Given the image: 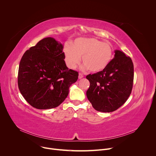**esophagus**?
Wrapping results in <instances>:
<instances>
[{
  "instance_id": "obj_1",
  "label": "esophagus",
  "mask_w": 156,
  "mask_h": 156,
  "mask_svg": "<svg viewBox=\"0 0 156 156\" xmlns=\"http://www.w3.org/2000/svg\"><path fill=\"white\" fill-rule=\"evenodd\" d=\"M83 77V75L81 73H79L78 74V78L79 79H81Z\"/></svg>"
}]
</instances>
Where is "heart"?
<instances>
[{"mask_svg": "<svg viewBox=\"0 0 156 156\" xmlns=\"http://www.w3.org/2000/svg\"><path fill=\"white\" fill-rule=\"evenodd\" d=\"M63 53L65 63L69 69H75L82 57L83 69L90 70L93 73L104 70L114 57L112 46L96 38H76L71 46H65Z\"/></svg>", "mask_w": 156, "mask_h": 156, "instance_id": "obj_1", "label": "heart"}]
</instances>
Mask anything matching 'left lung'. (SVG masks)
Segmentation results:
<instances>
[{"label": "left lung", "instance_id": "8db88e82", "mask_svg": "<svg viewBox=\"0 0 156 156\" xmlns=\"http://www.w3.org/2000/svg\"><path fill=\"white\" fill-rule=\"evenodd\" d=\"M114 52V58L104 70L86 76L90 83L87 98L101 112H113L121 107L133 87L134 66L131 58L121 51Z\"/></svg>", "mask_w": 156, "mask_h": 156}]
</instances>
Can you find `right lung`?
Instances as JSON below:
<instances>
[{
	"label": "right lung",
	"mask_w": 156,
	"mask_h": 156,
	"mask_svg": "<svg viewBox=\"0 0 156 156\" xmlns=\"http://www.w3.org/2000/svg\"><path fill=\"white\" fill-rule=\"evenodd\" d=\"M64 59L63 46L51 37L42 39L25 52L19 65L18 84L31 106L55 108L67 97L78 73L69 70Z\"/></svg>",
	"instance_id": "1"
}]
</instances>
